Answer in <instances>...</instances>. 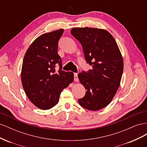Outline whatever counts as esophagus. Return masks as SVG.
Returning a JSON list of instances; mask_svg holds the SVG:
<instances>
[{
	"label": "esophagus",
	"mask_w": 147,
	"mask_h": 147,
	"mask_svg": "<svg viewBox=\"0 0 147 147\" xmlns=\"http://www.w3.org/2000/svg\"><path fill=\"white\" fill-rule=\"evenodd\" d=\"M74 81L75 82H78V75L77 73L74 74Z\"/></svg>",
	"instance_id": "1"
}]
</instances>
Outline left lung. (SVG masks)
<instances>
[{"label": "left lung", "mask_w": 147, "mask_h": 147, "mask_svg": "<svg viewBox=\"0 0 147 147\" xmlns=\"http://www.w3.org/2000/svg\"><path fill=\"white\" fill-rule=\"evenodd\" d=\"M70 32L82 44L85 59L92 67L88 72L78 75L86 90L78 103L89 110H100L110 103L119 88L124 67L121 53L105 29L74 28Z\"/></svg>", "instance_id": "left-lung-1"}]
</instances>
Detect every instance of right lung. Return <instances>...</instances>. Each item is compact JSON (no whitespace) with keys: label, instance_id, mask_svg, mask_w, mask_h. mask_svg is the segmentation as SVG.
<instances>
[{"label":"right lung","instance_id":"obj_1","mask_svg":"<svg viewBox=\"0 0 147 147\" xmlns=\"http://www.w3.org/2000/svg\"><path fill=\"white\" fill-rule=\"evenodd\" d=\"M63 29L45 33L31 43L26 52L21 69V82L29 99L40 109L48 110L59 101L61 93L74 82L72 72L62 70L57 54ZM57 63L60 65L57 73Z\"/></svg>","mask_w":147,"mask_h":147}]
</instances>
